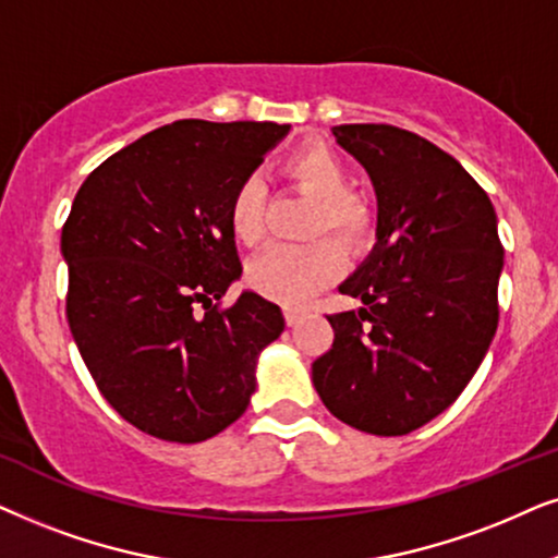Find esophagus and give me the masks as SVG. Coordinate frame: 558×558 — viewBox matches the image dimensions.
Returning a JSON list of instances; mask_svg holds the SVG:
<instances>
[{"instance_id": "34e87169", "label": "esophagus", "mask_w": 558, "mask_h": 558, "mask_svg": "<svg viewBox=\"0 0 558 558\" xmlns=\"http://www.w3.org/2000/svg\"><path fill=\"white\" fill-rule=\"evenodd\" d=\"M301 318H303V314L299 308H286V324L288 326H299Z\"/></svg>"}]
</instances>
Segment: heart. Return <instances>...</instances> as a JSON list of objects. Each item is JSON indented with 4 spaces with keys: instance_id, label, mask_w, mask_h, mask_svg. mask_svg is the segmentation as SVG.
I'll return each mask as SVG.
<instances>
[{
    "instance_id": "1",
    "label": "heart",
    "mask_w": 558,
    "mask_h": 558,
    "mask_svg": "<svg viewBox=\"0 0 558 558\" xmlns=\"http://www.w3.org/2000/svg\"><path fill=\"white\" fill-rule=\"evenodd\" d=\"M283 173L295 189L316 198L311 234H331L341 247L356 250L369 236L367 206L352 193V175L344 160L322 143L303 145L283 162ZM229 229L244 247H257L267 236V193L257 178L236 185L229 202ZM341 255L337 244H278L255 257L247 267V283L265 299L301 306L311 295L337 280Z\"/></svg>"
}]
</instances>
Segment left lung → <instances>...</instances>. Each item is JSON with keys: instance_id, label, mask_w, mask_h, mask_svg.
I'll use <instances>...</instances> for the list:
<instances>
[{"instance_id": "obj_1", "label": "left lung", "mask_w": 558, "mask_h": 558, "mask_svg": "<svg viewBox=\"0 0 558 558\" xmlns=\"http://www.w3.org/2000/svg\"><path fill=\"white\" fill-rule=\"evenodd\" d=\"M333 137L377 193V244L339 291L360 311L329 318L314 388L347 426L403 436L454 403L495 337L502 242L485 189L441 147L392 124Z\"/></svg>"}]
</instances>
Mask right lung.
Returning <instances> with one entry per match:
<instances>
[{
    "mask_svg": "<svg viewBox=\"0 0 558 558\" xmlns=\"http://www.w3.org/2000/svg\"><path fill=\"white\" fill-rule=\"evenodd\" d=\"M288 124L181 119L92 170L63 225L65 316L107 403L162 441L198 444L247 411L275 303L242 293L229 202Z\"/></svg>",
    "mask_w": 558,
    "mask_h": 558,
    "instance_id": "add662e5",
    "label": "right lung"
}]
</instances>
